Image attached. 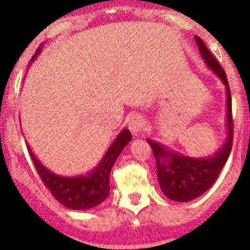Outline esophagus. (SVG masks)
Masks as SVG:
<instances>
[{
  "mask_svg": "<svg viewBox=\"0 0 250 250\" xmlns=\"http://www.w3.org/2000/svg\"><path fill=\"white\" fill-rule=\"evenodd\" d=\"M127 125H128L129 131H131L133 135H139L145 127L144 118L141 117V115H133V117L129 118Z\"/></svg>",
  "mask_w": 250,
  "mask_h": 250,
  "instance_id": "esophagus-1",
  "label": "esophagus"
}]
</instances>
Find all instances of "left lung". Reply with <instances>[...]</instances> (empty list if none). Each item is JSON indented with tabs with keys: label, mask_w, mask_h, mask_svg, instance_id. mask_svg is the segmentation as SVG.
<instances>
[{
	"label": "left lung",
	"mask_w": 250,
	"mask_h": 250,
	"mask_svg": "<svg viewBox=\"0 0 250 250\" xmlns=\"http://www.w3.org/2000/svg\"><path fill=\"white\" fill-rule=\"evenodd\" d=\"M198 45L201 57L209 66V68L222 80L226 85L227 94V140L222 148H219L214 156L205 158H190L172 150H168L157 141L148 140L153 149V154L157 161V176L161 189L167 198L179 202H187L201 196L213 186L221 174L222 168L229 160L232 149L233 140V121L231 92L225 70L222 68L215 57L206 48L200 37H194Z\"/></svg>",
	"instance_id": "left-lung-1"
}]
</instances>
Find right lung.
I'll list each match as a JSON object with an SVG mask.
<instances>
[{
    "label": "right lung",
    "mask_w": 250,
    "mask_h": 250,
    "mask_svg": "<svg viewBox=\"0 0 250 250\" xmlns=\"http://www.w3.org/2000/svg\"><path fill=\"white\" fill-rule=\"evenodd\" d=\"M40 50L41 48L37 49L31 62L39 56ZM131 139L132 136L128 129H123L118 135L111 146L107 149V152L101 162L98 164V166L84 176L67 178V176H60V175L53 174L52 171H49L46 167H44L39 162V160L31 152L29 146L28 152L31 154V158H32L37 172L40 175L41 180L45 187L50 190V193L54 196V198L68 209L86 210L100 205L102 201H105L107 198L110 192L109 179L111 168H113L118 156L121 154L125 145L131 141Z\"/></svg>",
    "instance_id": "add662e5"
}]
</instances>
